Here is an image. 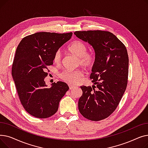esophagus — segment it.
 Instances as JSON below:
<instances>
[{
  "mask_svg": "<svg viewBox=\"0 0 148 148\" xmlns=\"http://www.w3.org/2000/svg\"><path fill=\"white\" fill-rule=\"evenodd\" d=\"M75 86H73V85H71V84H69V88L70 89H73L75 88Z\"/></svg>",
  "mask_w": 148,
  "mask_h": 148,
  "instance_id": "1",
  "label": "esophagus"
}]
</instances>
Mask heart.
Returning <instances> with one entry per match:
<instances>
[{
	"mask_svg": "<svg viewBox=\"0 0 148 148\" xmlns=\"http://www.w3.org/2000/svg\"><path fill=\"white\" fill-rule=\"evenodd\" d=\"M68 50L79 58L78 64L86 68H91L94 65L96 61L95 54L93 53L87 52V46L82 41L78 40L73 41L68 47ZM60 60L61 52L60 50H58L54 54L53 60L55 63H59ZM83 74V71L80 69H66L60 73L59 77L66 83L74 84L80 82Z\"/></svg>",
	"mask_w": 148,
	"mask_h": 148,
	"instance_id": "1",
	"label": "heart"
}]
</instances>
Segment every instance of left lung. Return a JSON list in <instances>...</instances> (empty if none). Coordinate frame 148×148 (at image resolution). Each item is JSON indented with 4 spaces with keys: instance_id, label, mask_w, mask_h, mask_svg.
I'll use <instances>...</instances> for the list:
<instances>
[{
    "instance_id": "1",
    "label": "left lung",
    "mask_w": 148,
    "mask_h": 148,
    "mask_svg": "<svg viewBox=\"0 0 148 148\" xmlns=\"http://www.w3.org/2000/svg\"><path fill=\"white\" fill-rule=\"evenodd\" d=\"M74 34L92 46L96 56L90 75L94 85L80 86L83 94L79 100V112L90 121L104 119L116 110L126 90L129 64L127 49L108 31H76Z\"/></svg>"
}]
</instances>
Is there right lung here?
I'll return each instance as SVG.
<instances>
[{
    "label": "right lung",
    "mask_w": 148,
    "mask_h": 148,
    "mask_svg": "<svg viewBox=\"0 0 148 148\" xmlns=\"http://www.w3.org/2000/svg\"><path fill=\"white\" fill-rule=\"evenodd\" d=\"M73 33L37 32L22 39L12 67V76L22 106L37 118H47L58 110L60 100L69 89L58 82L47 88V66L53 64L55 52L71 39Z\"/></svg>",
    "instance_id": "1"
}]
</instances>
